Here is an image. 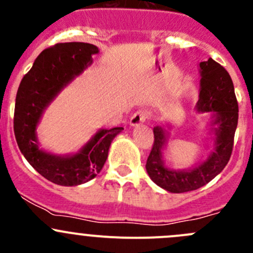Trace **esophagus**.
Here are the masks:
<instances>
[{
  "instance_id": "34e87169",
  "label": "esophagus",
  "mask_w": 253,
  "mask_h": 253,
  "mask_svg": "<svg viewBox=\"0 0 253 253\" xmlns=\"http://www.w3.org/2000/svg\"><path fill=\"white\" fill-rule=\"evenodd\" d=\"M147 119L148 112L141 109V110H137L133 115H132L131 120H129V124H131V126H138V125L143 124Z\"/></svg>"
}]
</instances>
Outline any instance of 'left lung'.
I'll use <instances>...</instances> for the list:
<instances>
[{
	"label": "left lung",
	"mask_w": 253,
	"mask_h": 253,
	"mask_svg": "<svg viewBox=\"0 0 253 253\" xmlns=\"http://www.w3.org/2000/svg\"><path fill=\"white\" fill-rule=\"evenodd\" d=\"M201 90L197 103L198 111H213L215 116V150L203 164L188 171H172L162 162V149L165 144V133L162 127H155L154 143L147 159L145 169L149 177L164 190L174 193L195 191L213 180L229 163L234 148V137L239 120L234 84L228 71L209 58L200 63Z\"/></svg>",
	"instance_id": "1"
}]
</instances>
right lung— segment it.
Masks as SVG:
<instances>
[{
	"label": "right lung",
	"mask_w": 253,
	"mask_h": 253,
	"mask_svg": "<svg viewBox=\"0 0 253 253\" xmlns=\"http://www.w3.org/2000/svg\"><path fill=\"white\" fill-rule=\"evenodd\" d=\"M98 51L95 45L86 42H60L45 48L18 88L13 119L18 147L29 164L56 185L77 186L95 177L108 159L112 139L124 129H101L72 157L47 154L37 144L35 128L44 109L63 85L91 62V55Z\"/></svg>",
	"instance_id": "1"
}]
</instances>
